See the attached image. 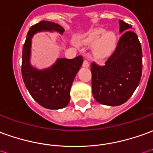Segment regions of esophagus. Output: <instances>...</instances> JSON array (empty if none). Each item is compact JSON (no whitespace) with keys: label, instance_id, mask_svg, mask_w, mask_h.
Listing matches in <instances>:
<instances>
[{"label":"esophagus","instance_id":"34e87169","mask_svg":"<svg viewBox=\"0 0 153 153\" xmlns=\"http://www.w3.org/2000/svg\"><path fill=\"white\" fill-rule=\"evenodd\" d=\"M83 66L85 68H88L89 67V62L88 59H84V63H83Z\"/></svg>","mask_w":153,"mask_h":153}]
</instances>
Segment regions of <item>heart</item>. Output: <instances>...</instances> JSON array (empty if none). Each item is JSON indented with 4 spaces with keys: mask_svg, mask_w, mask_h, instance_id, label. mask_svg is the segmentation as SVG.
<instances>
[{
    "mask_svg": "<svg viewBox=\"0 0 153 153\" xmlns=\"http://www.w3.org/2000/svg\"><path fill=\"white\" fill-rule=\"evenodd\" d=\"M117 36L112 31L105 32L100 28L94 29L87 33L83 39V44L93 45V55L95 59L102 60L110 57L117 47Z\"/></svg>",
    "mask_w": 153,
    "mask_h": 153,
    "instance_id": "obj_1",
    "label": "heart"
}]
</instances>
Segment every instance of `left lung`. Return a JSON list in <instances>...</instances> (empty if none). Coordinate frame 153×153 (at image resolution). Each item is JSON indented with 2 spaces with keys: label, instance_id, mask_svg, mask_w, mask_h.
Masks as SVG:
<instances>
[{
  "label": "left lung",
  "instance_id": "obj_1",
  "mask_svg": "<svg viewBox=\"0 0 153 153\" xmlns=\"http://www.w3.org/2000/svg\"><path fill=\"white\" fill-rule=\"evenodd\" d=\"M120 33L114 54L104 65H91L92 92L97 102L118 106L127 102L139 84L143 70V51L132 25L119 20Z\"/></svg>",
  "mask_w": 153,
  "mask_h": 153
}]
</instances>
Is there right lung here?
Wrapping results in <instances>:
<instances>
[{"label": "right lung", "mask_w": 153, "mask_h": 153, "mask_svg": "<svg viewBox=\"0 0 153 153\" xmlns=\"http://www.w3.org/2000/svg\"><path fill=\"white\" fill-rule=\"evenodd\" d=\"M53 30L60 34L65 31L59 25L45 21L34 25L29 30L23 45L21 74L30 94L39 105L49 109H60L69 104L71 85L83 65V57L79 55L71 59H58L45 69L34 68L30 62L32 37L37 32Z\"/></svg>", "instance_id": "obj_1"}]
</instances>
